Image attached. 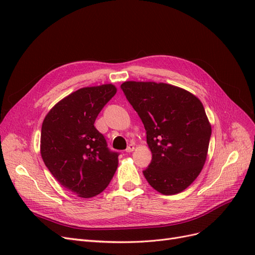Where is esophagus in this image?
I'll use <instances>...</instances> for the list:
<instances>
[{"instance_id":"obj_1","label":"esophagus","mask_w":255,"mask_h":255,"mask_svg":"<svg viewBox=\"0 0 255 255\" xmlns=\"http://www.w3.org/2000/svg\"><path fill=\"white\" fill-rule=\"evenodd\" d=\"M134 149H135V145L134 144H129L126 151H127V153H130V152L134 151Z\"/></svg>"}]
</instances>
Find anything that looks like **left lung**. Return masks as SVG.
Here are the masks:
<instances>
[{
    "label": "left lung",
    "mask_w": 255,
    "mask_h": 255,
    "mask_svg": "<svg viewBox=\"0 0 255 255\" xmlns=\"http://www.w3.org/2000/svg\"><path fill=\"white\" fill-rule=\"evenodd\" d=\"M121 89L146 130L152 160L145 180L167 196L186 189L202 170L212 135L201 101L165 83L129 81Z\"/></svg>",
    "instance_id": "left-lung-1"
}]
</instances>
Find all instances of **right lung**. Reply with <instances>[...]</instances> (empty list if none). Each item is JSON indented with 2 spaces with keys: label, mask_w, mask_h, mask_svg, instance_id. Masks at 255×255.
Instances as JSON below:
<instances>
[{
  "label": "right lung",
  "mask_w": 255,
  "mask_h": 255,
  "mask_svg": "<svg viewBox=\"0 0 255 255\" xmlns=\"http://www.w3.org/2000/svg\"><path fill=\"white\" fill-rule=\"evenodd\" d=\"M112 84L85 87L59 101L45 116L40 153L58 183L82 198L102 192L117 170L118 152L107 148L95 121L116 95Z\"/></svg>",
  "instance_id": "add662e5"
}]
</instances>
